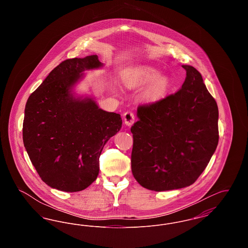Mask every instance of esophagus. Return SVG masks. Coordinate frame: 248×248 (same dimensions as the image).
Here are the masks:
<instances>
[{
  "instance_id": "34e87169",
  "label": "esophagus",
  "mask_w": 248,
  "mask_h": 248,
  "mask_svg": "<svg viewBox=\"0 0 248 248\" xmlns=\"http://www.w3.org/2000/svg\"><path fill=\"white\" fill-rule=\"evenodd\" d=\"M124 121L127 126H131L135 122V114L132 111H126L124 114Z\"/></svg>"
}]
</instances>
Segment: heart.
<instances>
[{
    "mask_svg": "<svg viewBox=\"0 0 248 248\" xmlns=\"http://www.w3.org/2000/svg\"><path fill=\"white\" fill-rule=\"evenodd\" d=\"M124 83L129 87H138L149 83L146 94L149 97H158L165 94L169 87V79L153 66H140L131 69L124 74Z\"/></svg>",
    "mask_w": 248,
    "mask_h": 248,
    "instance_id": "1",
    "label": "heart"
}]
</instances>
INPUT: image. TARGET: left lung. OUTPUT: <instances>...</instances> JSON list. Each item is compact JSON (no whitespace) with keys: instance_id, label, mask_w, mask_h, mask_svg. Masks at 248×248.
<instances>
[{"instance_id":"8db88e82","label":"left lung","mask_w":248,"mask_h":248,"mask_svg":"<svg viewBox=\"0 0 248 248\" xmlns=\"http://www.w3.org/2000/svg\"><path fill=\"white\" fill-rule=\"evenodd\" d=\"M186 79L175 94L138 108L131 127V167L146 189L164 191L193 184L218 143V108L200 72L183 65Z\"/></svg>"}]
</instances>
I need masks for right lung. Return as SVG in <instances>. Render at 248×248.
<instances>
[{"label": "right lung", "instance_id": "obj_1", "mask_svg": "<svg viewBox=\"0 0 248 248\" xmlns=\"http://www.w3.org/2000/svg\"><path fill=\"white\" fill-rule=\"evenodd\" d=\"M102 66L96 55L67 59L28 98L24 146L51 188L74 192L90 186L98 176L104 145L122 127L120 114L99 108L91 97L71 93L83 71Z\"/></svg>", "mask_w": 248, "mask_h": 248}]
</instances>
